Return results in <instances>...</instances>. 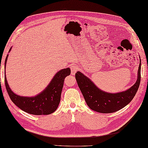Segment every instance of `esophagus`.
Wrapping results in <instances>:
<instances>
[{
  "instance_id": "34e87169",
  "label": "esophagus",
  "mask_w": 148,
  "mask_h": 148,
  "mask_svg": "<svg viewBox=\"0 0 148 148\" xmlns=\"http://www.w3.org/2000/svg\"><path fill=\"white\" fill-rule=\"evenodd\" d=\"M71 74L72 76H74L75 74H76V72L77 71V67L76 65H72L71 67Z\"/></svg>"
}]
</instances>
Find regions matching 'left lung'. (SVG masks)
I'll return each mask as SVG.
<instances>
[{
  "instance_id": "obj_1",
  "label": "left lung",
  "mask_w": 148,
  "mask_h": 148,
  "mask_svg": "<svg viewBox=\"0 0 148 148\" xmlns=\"http://www.w3.org/2000/svg\"><path fill=\"white\" fill-rule=\"evenodd\" d=\"M140 70L141 60L140 58L137 82L126 90L117 93H110L101 90L90 78L79 71L77 72L75 77L78 86L89 108L97 112L109 114L123 108L134 99L140 85Z\"/></svg>"
}]
</instances>
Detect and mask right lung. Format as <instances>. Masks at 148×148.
Here are the masks:
<instances>
[{
    "label": "right lung",
    "mask_w": 148,
    "mask_h": 148,
    "mask_svg": "<svg viewBox=\"0 0 148 148\" xmlns=\"http://www.w3.org/2000/svg\"><path fill=\"white\" fill-rule=\"evenodd\" d=\"M11 50V47L9 53ZM8 56V54L5 58V69ZM70 74V68L59 71L54 75L47 87L40 94L33 97L20 96L14 94L8 85L5 75L4 76L5 85L11 100L22 110L33 115H49L56 111L58 107L64 79Z\"/></svg>",
    "instance_id": "obj_1"
}]
</instances>
